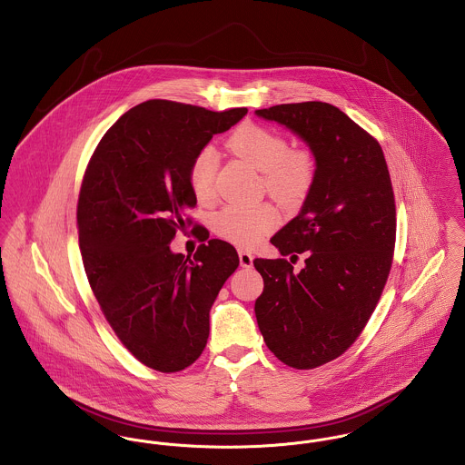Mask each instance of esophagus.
<instances>
[{"label": "esophagus", "instance_id": "obj_1", "mask_svg": "<svg viewBox=\"0 0 465 465\" xmlns=\"http://www.w3.org/2000/svg\"><path fill=\"white\" fill-rule=\"evenodd\" d=\"M239 262H241V267L250 269L252 267V254L250 251L239 250Z\"/></svg>", "mask_w": 465, "mask_h": 465}]
</instances>
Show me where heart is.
<instances>
[{"label":"heart","mask_w":465,"mask_h":465,"mask_svg":"<svg viewBox=\"0 0 465 465\" xmlns=\"http://www.w3.org/2000/svg\"><path fill=\"white\" fill-rule=\"evenodd\" d=\"M230 148L262 172L265 189L286 207H295L308 196L315 180V159L308 150H292L285 136L248 124L239 127ZM189 183L194 198L209 205L217 198V155L213 146H203L189 168ZM280 223L271 203L226 205L213 219L214 232L228 242L250 248L260 242Z\"/></svg>","instance_id":"1"}]
</instances>
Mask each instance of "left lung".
<instances>
[{
  "label": "left lung",
  "instance_id": "1",
  "mask_svg": "<svg viewBox=\"0 0 465 465\" xmlns=\"http://www.w3.org/2000/svg\"><path fill=\"white\" fill-rule=\"evenodd\" d=\"M293 133L315 157L301 213L271 239L285 258L252 263L263 278L254 315L269 351L297 370L341 356L371 317L393 262V185L381 144L327 103L256 109Z\"/></svg>",
  "mask_w": 465,
  "mask_h": 465
}]
</instances>
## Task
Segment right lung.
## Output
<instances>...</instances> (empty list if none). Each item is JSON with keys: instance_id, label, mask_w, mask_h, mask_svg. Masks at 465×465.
I'll use <instances>...</instances> for the list:
<instances>
[{"instance_id": "add662e5", "label": "right lung", "mask_w": 465, "mask_h": 465, "mask_svg": "<svg viewBox=\"0 0 465 465\" xmlns=\"http://www.w3.org/2000/svg\"><path fill=\"white\" fill-rule=\"evenodd\" d=\"M246 113L146 101L113 124L88 163L77 202L83 265L114 334L152 370L173 373L200 358L215 297L239 267L219 239L193 258L170 244L196 205L194 155Z\"/></svg>"}]
</instances>
